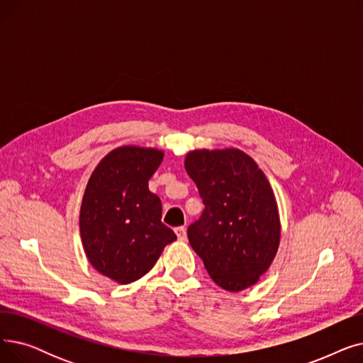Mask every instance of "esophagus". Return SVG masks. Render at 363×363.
Returning <instances> with one entry per match:
<instances>
[{
  "label": "esophagus",
  "instance_id": "esophagus-1",
  "mask_svg": "<svg viewBox=\"0 0 363 363\" xmlns=\"http://www.w3.org/2000/svg\"><path fill=\"white\" fill-rule=\"evenodd\" d=\"M175 234H177V237H178L179 241H185V240H186V230H185V226H178V228H175Z\"/></svg>",
  "mask_w": 363,
  "mask_h": 363
}]
</instances>
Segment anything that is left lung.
Returning <instances> with one entry per match:
<instances>
[{
	"mask_svg": "<svg viewBox=\"0 0 363 363\" xmlns=\"http://www.w3.org/2000/svg\"><path fill=\"white\" fill-rule=\"evenodd\" d=\"M185 170L204 203L188 240L211 278L226 291L255 285L279 247L278 206L257 163L238 148L194 150Z\"/></svg>",
	"mask_w": 363,
	"mask_h": 363,
	"instance_id": "8db88e82",
	"label": "left lung"
}]
</instances>
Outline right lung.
Returning a JSON list of instances; mask_svg holds the SVG:
<instances>
[{"label": "right lung", "instance_id": "right-lung-1", "mask_svg": "<svg viewBox=\"0 0 363 363\" xmlns=\"http://www.w3.org/2000/svg\"><path fill=\"white\" fill-rule=\"evenodd\" d=\"M162 160L156 148H114L86 184L79 215L84 250L95 269L119 284L144 277L177 240L162 222L160 199L148 189Z\"/></svg>", "mask_w": 363, "mask_h": 363}]
</instances>
